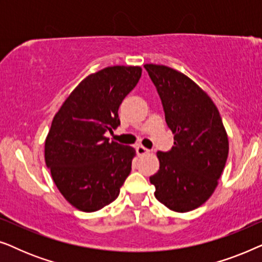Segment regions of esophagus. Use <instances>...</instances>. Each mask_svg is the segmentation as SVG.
I'll return each instance as SVG.
<instances>
[{
  "instance_id": "esophagus-1",
  "label": "esophagus",
  "mask_w": 262,
  "mask_h": 262,
  "mask_svg": "<svg viewBox=\"0 0 262 262\" xmlns=\"http://www.w3.org/2000/svg\"><path fill=\"white\" fill-rule=\"evenodd\" d=\"M136 152H137V155H145L149 152V149H146L143 145H137L136 146Z\"/></svg>"
}]
</instances>
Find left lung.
I'll list each match as a JSON object with an SVG mask.
<instances>
[{
	"instance_id": "1",
	"label": "left lung",
	"mask_w": 262,
	"mask_h": 262,
	"mask_svg": "<svg viewBox=\"0 0 262 262\" xmlns=\"http://www.w3.org/2000/svg\"><path fill=\"white\" fill-rule=\"evenodd\" d=\"M162 101L174 146L157 152L160 169L150 177L160 203L188 212L212 195L225 167L228 135L216 105L195 82L166 66L145 64Z\"/></svg>"
}]
</instances>
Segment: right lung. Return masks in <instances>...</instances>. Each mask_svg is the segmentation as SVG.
<instances>
[{"mask_svg": "<svg viewBox=\"0 0 262 262\" xmlns=\"http://www.w3.org/2000/svg\"><path fill=\"white\" fill-rule=\"evenodd\" d=\"M141 75V67L124 66L91 74L53 117L45 162L62 195L80 211L94 212L116 200L130 174L136 150L105 134L120 125L118 110Z\"/></svg>", "mask_w": 262, "mask_h": 262, "instance_id": "1", "label": "right lung"}]
</instances>
